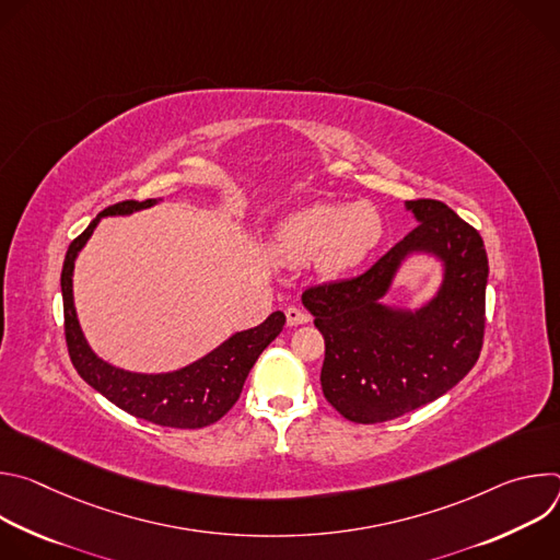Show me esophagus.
Returning <instances> with one entry per match:
<instances>
[{"label":"esophagus","instance_id":"1","mask_svg":"<svg viewBox=\"0 0 560 560\" xmlns=\"http://www.w3.org/2000/svg\"><path fill=\"white\" fill-rule=\"evenodd\" d=\"M285 318H288V326H301V324H307L310 322V314L303 312L301 307L296 305H290L285 310Z\"/></svg>","mask_w":560,"mask_h":560}]
</instances>
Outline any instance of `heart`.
Instances as JSON below:
<instances>
[{"mask_svg": "<svg viewBox=\"0 0 560 560\" xmlns=\"http://www.w3.org/2000/svg\"><path fill=\"white\" fill-rule=\"evenodd\" d=\"M381 232V217L368 203H314L277 228L272 250L283 264L314 261L318 270L337 275L363 261Z\"/></svg>", "mask_w": 560, "mask_h": 560, "instance_id": "heart-1", "label": "heart"}]
</instances>
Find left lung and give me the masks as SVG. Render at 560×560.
Masks as SVG:
<instances>
[{"instance_id":"left-lung-1","label":"left lung","mask_w":560,"mask_h":560,"mask_svg":"<svg viewBox=\"0 0 560 560\" xmlns=\"http://www.w3.org/2000/svg\"><path fill=\"white\" fill-rule=\"evenodd\" d=\"M406 206L419 223L374 266L301 296L326 339L324 396L354 423L392 421L434 401L474 368L483 348L490 268L481 234L443 201ZM412 252L441 258L444 283L415 313L389 308L380 299Z\"/></svg>"}]
</instances>
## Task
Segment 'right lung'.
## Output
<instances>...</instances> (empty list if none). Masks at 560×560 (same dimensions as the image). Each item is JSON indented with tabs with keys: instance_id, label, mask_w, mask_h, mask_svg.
Instances as JSON below:
<instances>
[{
	"instance_id": "right-lung-1",
	"label": "right lung",
	"mask_w": 560,
	"mask_h": 560,
	"mask_svg": "<svg viewBox=\"0 0 560 560\" xmlns=\"http://www.w3.org/2000/svg\"><path fill=\"white\" fill-rule=\"evenodd\" d=\"M154 203L156 199L119 201L102 210L91 221V225L68 246L61 268L66 346L79 376L124 412L154 425L197 430L217 423L236 404L255 361L283 330L285 314L272 312L261 326L232 335L217 350L177 372L137 374L102 361L86 343L84 332L77 322L72 303L74 259L79 250L86 246L102 217L130 214Z\"/></svg>"
}]
</instances>
